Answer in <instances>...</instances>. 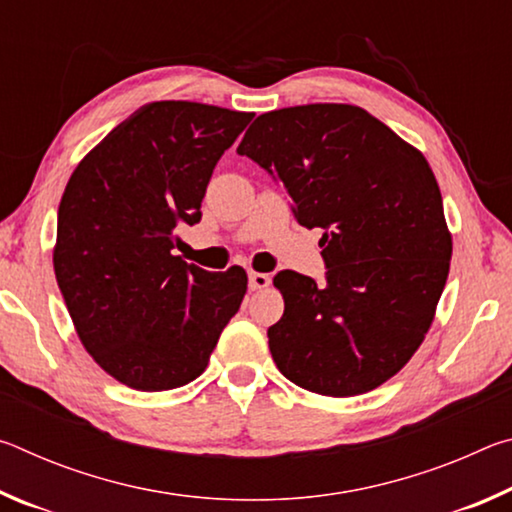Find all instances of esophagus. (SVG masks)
<instances>
[{
  "label": "esophagus",
  "mask_w": 512,
  "mask_h": 512,
  "mask_svg": "<svg viewBox=\"0 0 512 512\" xmlns=\"http://www.w3.org/2000/svg\"><path fill=\"white\" fill-rule=\"evenodd\" d=\"M248 287L253 289V291L271 287V275H266V273H257V271H250V273H248Z\"/></svg>",
  "instance_id": "34e87169"
}]
</instances>
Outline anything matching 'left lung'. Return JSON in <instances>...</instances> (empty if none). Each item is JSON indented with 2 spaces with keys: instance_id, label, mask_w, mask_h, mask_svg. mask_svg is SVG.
<instances>
[{
  "instance_id": "left-lung-1",
  "label": "left lung",
  "mask_w": 512,
  "mask_h": 512,
  "mask_svg": "<svg viewBox=\"0 0 512 512\" xmlns=\"http://www.w3.org/2000/svg\"><path fill=\"white\" fill-rule=\"evenodd\" d=\"M239 155L323 228L325 284L280 271L284 314L268 327L275 366L293 384L352 397L413 357L445 289L452 237L429 162L359 106L311 103L259 115Z\"/></svg>"
}]
</instances>
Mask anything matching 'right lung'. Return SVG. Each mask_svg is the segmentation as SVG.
Returning <instances> with one entry per match:
<instances>
[{
    "instance_id": "add662e5",
    "label": "right lung",
    "mask_w": 512,
    "mask_h": 512,
    "mask_svg": "<svg viewBox=\"0 0 512 512\" xmlns=\"http://www.w3.org/2000/svg\"><path fill=\"white\" fill-rule=\"evenodd\" d=\"M253 112L192 101L135 110L85 155L58 207L54 271L85 350L121 384L171 391L207 368L244 300L239 266L207 273L171 255L225 149Z\"/></svg>"
}]
</instances>
